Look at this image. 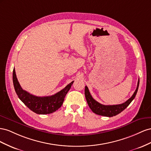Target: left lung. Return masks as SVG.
Here are the masks:
<instances>
[{"label": "left lung", "instance_id": "obj_1", "mask_svg": "<svg viewBox=\"0 0 151 151\" xmlns=\"http://www.w3.org/2000/svg\"><path fill=\"white\" fill-rule=\"evenodd\" d=\"M139 81H138L137 88L135 90V92L133 93V96L125 102H124L121 104L106 106V105L100 104L99 102H98L97 101L93 99L87 86H85V98L90 109H91L94 113L99 115L107 116V117H112V116H116L121 113V112H122L124 109H125L129 106V104H130L132 101L134 99V98L138 91V88H139Z\"/></svg>", "mask_w": 151, "mask_h": 151}]
</instances>
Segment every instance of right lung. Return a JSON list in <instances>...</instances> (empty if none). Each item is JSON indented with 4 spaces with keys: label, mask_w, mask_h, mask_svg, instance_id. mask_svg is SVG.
Returning a JSON list of instances; mask_svg holds the SVG:
<instances>
[{
    "label": "right lung",
    "mask_w": 151,
    "mask_h": 151,
    "mask_svg": "<svg viewBox=\"0 0 151 151\" xmlns=\"http://www.w3.org/2000/svg\"><path fill=\"white\" fill-rule=\"evenodd\" d=\"M14 87L19 99L34 113L38 114H47L52 113L61 107L66 95L71 88L74 81L68 84L61 91L50 96L38 97L24 90L20 86L17 79L15 70L12 73Z\"/></svg>",
    "instance_id": "right-lung-1"
}]
</instances>
